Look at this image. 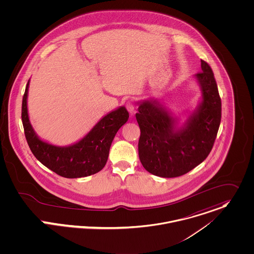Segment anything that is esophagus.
<instances>
[{"label":"esophagus","instance_id":"obj_1","mask_svg":"<svg viewBox=\"0 0 254 254\" xmlns=\"http://www.w3.org/2000/svg\"><path fill=\"white\" fill-rule=\"evenodd\" d=\"M126 108L127 109V111L130 114H133L134 111H135V106H134L133 102H131V101H127L126 103Z\"/></svg>","mask_w":254,"mask_h":254}]
</instances>
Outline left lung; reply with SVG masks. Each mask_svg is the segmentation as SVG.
Instances as JSON below:
<instances>
[{"instance_id": "1", "label": "left lung", "mask_w": 254, "mask_h": 254, "mask_svg": "<svg viewBox=\"0 0 254 254\" xmlns=\"http://www.w3.org/2000/svg\"><path fill=\"white\" fill-rule=\"evenodd\" d=\"M200 67L202 72L194 76L200 98L182 123L156 98L138 102L139 159L154 175L181 176L202 163L212 149L221 121V99L210 66L200 60Z\"/></svg>"}]
</instances>
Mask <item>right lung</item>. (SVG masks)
Segmentation results:
<instances>
[{
  "label": "right lung",
  "instance_id": "1",
  "mask_svg": "<svg viewBox=\"0 0 254 254\" xmlns=\"http://www.w3.org/2000/svg\"><path fill=\"white\" fill-rule=\"evenodd\" d=\"M29 84L22 99V124L29 147L45 167L66 178H80L100 171L106 165L117 131L128 120L125 106H120L101 118L85 136L71 145L57 146L41 139L29 120Z\"/></svg>",
  "mask_w": 254,
  "mask_h": 254
}]
</instances>
